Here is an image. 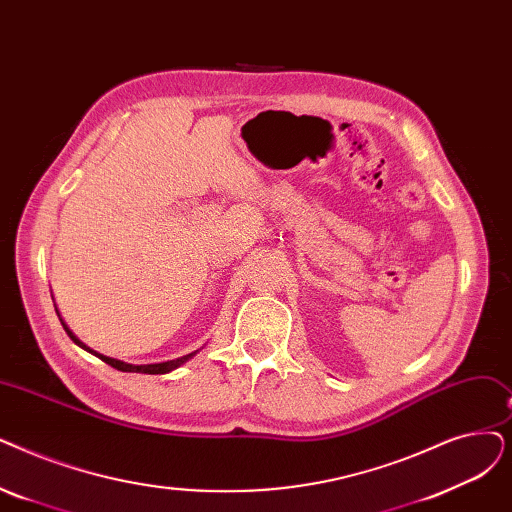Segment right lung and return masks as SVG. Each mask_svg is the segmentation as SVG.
Returning <instances> with one entry per match:
<instances>
[{"instance_id": "right-lung-1", "label": "right lung", "mask_w": 512, "mask_h": 512, "mask_svg": "<svg viewBox=\"0 0 512 512\" xmlns=\"http://www.w3.org/2000/svg\"><path fill=\"white\" fill-rule=\"evenodd\" d=\"M58 311V309H56ZM60 322H62V326H64V330H66V335H69L71 339H73V343L75 345H79L81 349H85V351H90L92 355H96V358H100L102 362H106L108 366H113V368H117V370H121V372H140V374H167V372H171V370H175V368H180V366H184L188 360H192L194 355L198 353V349L196 351H192V353H188V355H182V358H175V360H167V362H159V364H127V362H121V360H115V358H108V355H102V353H98V351H94V349H90L87 347L83 341H79L77 337H75V332L66 326V322L60 318Z\"/></svg>"}]
</instances>
